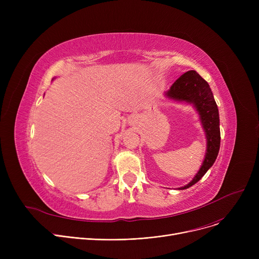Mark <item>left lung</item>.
Listing matches in <instances>:
<instances>
[{
	"label": "left lung",
	"instance_id": "1",
	"mask_svg": "<svg viewBox=\"0 0 259 259\" xmlns=\"http://www.w3.org/2000/svg\"><path fill=\"white\" fill-rule=\"evenodd\" d=\"M166 95L176 101L192 103L199 112L201 124L206 131L207 153L202 166L191 183L180 189H188L196 184L214 164L221 147L219 108L207 81L196 71L185 72L176 79Z\"/></svg>",
	"mask_w": 259,
	"mask_h": 259
}]
</instances>
